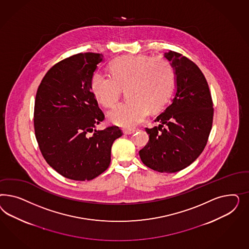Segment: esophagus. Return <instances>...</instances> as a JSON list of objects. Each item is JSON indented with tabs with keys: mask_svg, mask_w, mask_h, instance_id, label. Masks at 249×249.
I'll use <instances>...</instances> for the list:
<instances>
[{
	"mask_svg": "<svg viewBox=\"0 0 249 249\" xmlns=\"http://www.w3.org/2000/svg\"><path fill=\"white\" fill-rule=\"evenodd\" d=\"M135 132V129H123V133L126 135H130Z\"/></svg>",
	"mask_w": 249,
	"mask_h": 249,
	"instance_id": "esophagus-1",
	"label": "esophagus"
}]
</instances>
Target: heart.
<instances>
[{
    "label": "heart",
    "instance_id": "b5f03b06",
    "mask_svg": "<svg viewBox=\"0 0 249 249\" xmlns=\"http://www.w3.org/2000/svg\"><path fill=\"white\" fill-rule=\"evenodd\" d=\"M112 76L95 72L90 88L95 98L105 107H113L126 89L128 100L108 113L110 121L122 128H134L143 122L150 109L157 111L167 104L174 92L175 72L173 65L161 57L124 55L110 67Z\"/></svg>",
    "mask_w": 249,
    "mask_h": 249
}]
</instances>
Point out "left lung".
I'll return each mask as SVG.
<instances>
[{
	"label": "left lung",
	"mask_w": 249,
	"mask_h": 249,
	"mask_svg": "<svg viewBox=\"0 0 249 249\" xmlns=\"http://www.w3.org/2000/svg\"><path fill=\"white\" fill-rule=\"evenodd\" d=\"M164 57L175 72V93L156 118L158 127L146 128L150 140L140 151L145 165L159 173H176L192 164L204 151L213 124V101L200 68L181 53Z\"/></svg>",
	"instance_id": "left-lung-1"
}]
</instances>
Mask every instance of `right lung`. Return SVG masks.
<instances>
[{"label": "right lung", "instance_id": "1", "mask_svg": "<svg viewBox=\"0 0 249 249\" xmlns=\"http://www.w3.org/2000/svg\"><path fill=\"white\" fill-rule=\"evenodd\" d=\"M102 53H77L55 64L38 88L34 124L46 162L64 177L89 181L107 169L114 141L112 126L95 127L105 116L91 92L90 80Z\"/></svg>", "mask_w": 249, "mask_h": 249}]
</instances>
